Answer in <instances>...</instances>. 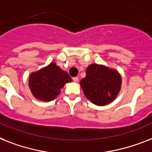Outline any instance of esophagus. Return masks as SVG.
Returning a JSON list of instances; mask_svg holds the SVG:
<instances>
[{
	"mask_svg": "<svg viewBox=\"0 0 152 152\" xmlns=\"http://www.w3.org/2000/svg\"><path fill=\"white\" fill-rule=\"evenodd\" d=\"M72 80H73V82L77 83L79 81V78L78 77H73V78H72Z\"/></svg>",
	"mask_w": 152,
	"mask_h": 152,
	"instance_id": "esophagus-1",
	"label": "esophagus"
}]
</instances>
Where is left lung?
<instances>
[{
    "label": "left lung",
    "mask_w": 152,
    "mask_h": 152,
    "mask_svg": "<svg viewBox=\"0 0 152 152\" xmlns=\"http://www.w3.org/2000/svg\"><path fill=\"white\" fill-rule=\"evenodd\" d=\"M80 83L90 102L103 106L113 102L119 94L122 77L116 69L103 65L91 64L87 68L86 76Z\"/></svg>",
    "instance_id": "8db88e82"
}]
</instances>
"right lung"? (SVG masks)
<instances>
[{
  "mask_svg": "<svg viewBox=\"0 0 152 152\" xmlns=\"http://www.w3.org/2000/svg\"><path fill=\"white\" fill-rule=\"evenodd\" d=\"M72 81L69 73L63 71L55 62H51L29 77V87L37 99L48 102L52 101L61 92L66 83Z\"/></svg>",
  "mask_w": 152,
  "mask_h": 152,
  "instance_id": "1",
  "label": "right lung"
}]
</instances>
